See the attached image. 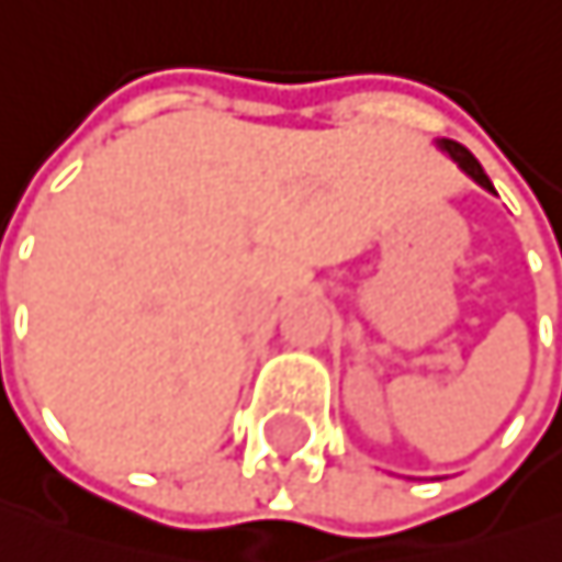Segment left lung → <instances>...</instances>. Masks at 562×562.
I'll return each mask as SVG.
<instances>
[{
	"label": "left lung",
	"mask_w": 562,
	"mask_h": 562,
	"mask_svg": "<svg viewBox=\"0 0 562 562\" xmlns=\"http://www.w3.org/2000/svg\"><path fill=\"white\" fill-rule=\"evenodd\" d=\"M441 147H445L448 155H451V158H456V161L462 165V171H469V175H472V178H475V181H479L482 188L495 191V188H492V181H488V175L482 171V165L475 161V155H472L469 147H462V144H456V140H441Z\"/></svg>",
	"instance_id": "obj_1"
}]
</instances>
